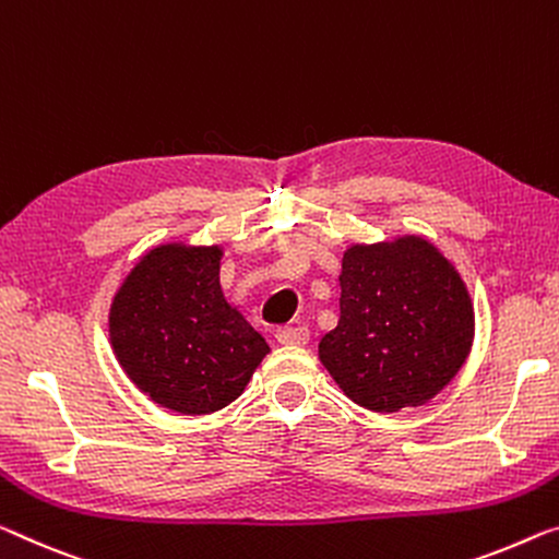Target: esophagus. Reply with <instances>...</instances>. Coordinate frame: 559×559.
Returning <instances> with one entry per match:
<instances>
[{"label": "esophagus", "mask_w": 559, "mask_h": 559, "mask_svg": "<svg viewBox=\"0 0 559 559\" xmlns=\"http://www.w3.org/2000/svg\"><path fill=\"white\" fill-rule=\"evenodd\" d=\"M309 340V330L302 328V324H285V328L277 330V342L280 345H307Z\"/></svg>", "instance_id": "34e87169"}]
</instances>
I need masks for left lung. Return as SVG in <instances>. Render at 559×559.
Returning a JSON list of instances; mask_svg holds the SVG:
<instances>
[{"label":"left lung","mask_w":559,"mask_h":559,"mask_svg":"<svg viewBox=\"0 0 559 559\" xmlns=\"http://www.w3.org/2000/svg\"><path fill=\"white\" fill-rule=\"evenodd\" d=\"M475 314L452 264L419 237L352 247L342 260L340 322L320 359L357 405H423L465 362Z\"/></svg>","instance_id":"8db88e82"}]
</instances>
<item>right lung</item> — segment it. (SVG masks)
Instances as JSON below:
<instances>
[{
    "mask_svg": "<svg viewBox=\"0 0 559 559\" xmlns=\"http://www.w3.org/2000/svg\"><path fill=\"white\" fill-rule=\"evenodd\" d=\"M219 247L162 245L119 287L109 337L144 394L182 415L235 402L270 347L219 287Z\"/></svg>",
    "mask_w": 559,
    "mask_h": 559,
    "instance_id": "1",
    "label": "right lung"
}]
</instances>
